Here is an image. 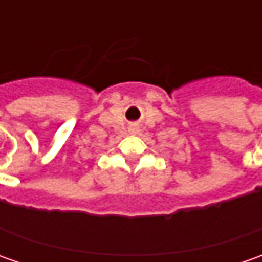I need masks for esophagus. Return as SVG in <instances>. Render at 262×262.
Masks as SVG:
<instances>
[{"label":"esophagus","instance_id":"obj_1","mask_svg":"<svg viewBox=\"0 0 262 262\" xmlns=\"http://www.w3.org/2000/svg\"><path fill=\"white\" fill-rule=\"evenodd\" d=\"M129 131H131L133 134H137V133H138V126L131 125V126H129Z\"/></svg>","mask_w":262,"mask_h":262}]
</instances>
